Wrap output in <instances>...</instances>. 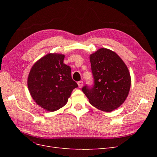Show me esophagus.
Returning a JSON list of instances; mask_svg holds the SVG:
<instances>
[{"mask_svg": "<svg viewBox=\"0 0 157 157\" xmlns=\"http://www.w3.org/2000/svg\"><path fill=\"white\" fill-rule=\"evenodd\" d=\"M78 86L79 88H82V86H83V82L82 81V80H80V81H78Z\"/></svg>", "mask_w": 157, "mask_h": 157, "instance_id": "34e87169", "label": "esophagus"}]
</instances>
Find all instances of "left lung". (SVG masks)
<instances>
[{"mask_svg":"<svg viewBox=\"0 0 157 157\" xmlns=\"http://www.w3.org/2000/svg\"><path fill=\"white\" fill-rule=\"evenodd\" d=\"M94 80L92 87L82 90L92 105L105 112H111L124 102L131 86L127 66L115 52L100 48L90 56Z\"/></svg>","mask_w":157,"mask_h":157,"instance_id":"obj_1","label":"left lung"}]
</instances>
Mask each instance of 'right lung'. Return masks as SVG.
Instances as JSON below:
<instances>
[{"label": "right lung", "instance_id": "1", "mask_svg": "<svg viewBox=\"0 0 157 157\" xmlns=\"http://www.w3.org/2000/svg\"><path fill=\"white\" fill-rule=\"evenodd\" d=\"M65 56L48 54L33 65L27 79L31 96L37 105L55 111L67 103L78 84L71 77V67L63 63Z\"/></svg>", "mask_w": 157, "mask_h": 157}]
</instances>
